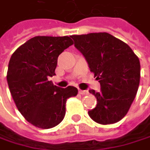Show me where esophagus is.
Returning a JSON list of instances; mask_svg holds the SVG:
<instances>
[{"instance_id": "34e87169", "label": "esophagus", "mask_w": 150, "mask_h": 150, "mask_svg": "<svg viewBox=\"0 0 150 150\" xmlns=\"http://www.w3.org/2000/svg\"><path fill=\"white\" fill-rule=\"evenodd\" d=\"M79 94H81V95H88V90H81V89H79Z\"/></svg>"}]
</instances>
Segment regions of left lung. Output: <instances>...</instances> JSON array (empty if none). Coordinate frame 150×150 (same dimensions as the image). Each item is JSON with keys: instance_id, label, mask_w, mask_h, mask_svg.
Returning <instances> with one entry per match:
<instances>
[{"instance_id": "8db88e82", "label": "left lung", "mask_w": 150, "mask_h": 150, "mask_svg": "<svg viewBox=\"0 0 150 150\" xmlns=\"http://www.w3.org/2000/svg\"><path fill=\"white\" fill-rule=\"evenodd\" d=\"M70 37L101 85L100 92L89 90L97 101L96 108L88 111L90 118L104 125L119 122L128 113L138 90V57L128 44L108 33Z\"/></svg>"}]
</instances>
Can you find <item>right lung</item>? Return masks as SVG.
<instances>
[{
	"instance_id": "right-lung-1",
	"label": "right lung",
	"mask_w": 150,
	"mask_h": 150,
	"mask_svg": "<svg viewBox=\"0 0 150 150\" xmlns=\"http://www.w3.org/2000/svg\"><path fill=\"white\" fill-rule=\"evenodd\" d=\"M73 44L70 36H35L12 54L7 74L15 103L24 118L40 129L58 125L66 114L67 99L77 88L57 87L48 81L55 75L57 59Z\"/></svg>"
}]
</instances>
